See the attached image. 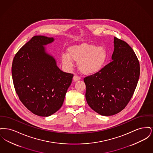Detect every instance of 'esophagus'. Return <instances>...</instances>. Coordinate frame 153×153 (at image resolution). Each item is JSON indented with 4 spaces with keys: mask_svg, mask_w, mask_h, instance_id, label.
<instances>
[{
    "mask_svg": "<svg viewBox=\"0 0 153 153\" xmlns=\"http://www.w3.org/2000/svg\"><path fill=\"white\" fill-rule=\"evenodd\" d=\"M80 80V77L77 76V74H74V76H73V80L74 81H78V80Z\"/></svg>",
    "mask_w": 153,
    "mask_h": 153,
    "instance_id": "34e87169",
    "label": "esophagus"
}]
</instances>
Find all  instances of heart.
Segmentation results:
<instances>
[{"instance_id": "b5f03b06", "label": "heart", "mask_w": 153, "mask_h": 153, "mask_svg": "<svg viewBox=\"0 0 153 153\" xmlns=\"http://www.w3.org/2000/svg\"><path fill=\"white\" fill-rule=\"evenodd\" d=\"M107 59V53L104 47L91 44H82L70 47L68 54L61 55L62 64L67 68L73 66V61L78 62L80 71L85 74L91 75L102 70Z\"/></svg>"}]
</instances>
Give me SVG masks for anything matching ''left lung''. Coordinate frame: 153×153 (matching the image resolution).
<instances>
[{
  "label": "left lung",
  "mask_w": 153,
  "mask_h": 153,
  "mask_svg": "<svg viewBox=\"0 0 153 153\" xmlns=\"http://www.w3.org/2000/svg\"><path fill=\"white\" fill-rule=\"evenodd\" d=\"M112 60L98 73L84 79L88 104L103 116L117 114L126 107L140 74L135 52L128 44L115 36Z\"/></svg>",
  "instance_id": "8db88e82"
}]
</instances>
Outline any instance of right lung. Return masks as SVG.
Returning a JSON list of instances; mask_svg holds the SVG:
<instances>
[{"instance_id": "1", "label": "right lung", "mask_w": 153, "mask_h": 153, "mask_svg": "<svg viewBox=\"0 0 153 153\" xmlns=\"http://www.w3.org/2000/svg\"><path fill=\"white\" fill-rule=\"evenodd\" d=\"M53 38L33 36L13 59L12 77L15 89L23 104L34 114L49 117L59 109L73 74L62 72L43 46Z\"/></svg>"}]
</instances>
